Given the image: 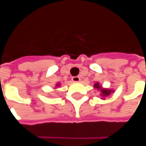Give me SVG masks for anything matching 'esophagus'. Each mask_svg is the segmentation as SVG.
Instances as JSON below:
<instances>
[{"mask_svg":"<svg viewBox=\"0 0 146 146\" xmlns=\"http://www.w3.org/2000/svg\"><path fill=\"white\" fill-rule=\"evenodd\" d=\"M72 80H73V82H80V78L79 76H73V78H72Z\"/></svg>","mask_w":146,"mask_h":146,"instance_id":"esophagus-1","label":"esophagus"}]
</instances>
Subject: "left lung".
<instances>
[{"mask_svg":"<svg viewBox=\"0 0 146 146\" xmlns=\"http://www.w3.org/2000/svg\"><path fill=\"white\" fill-rule=\"evenodd\" d=\"M94 88L95 89H97L98 92H99V96L101 97L102 100H105L106 97L111 95L113 93H114V90L113 89H110V88H103L102 86L100 84L99 82H96L94 84Z\"/></svg>","mask_w":146,"mask_h":146,"instance_id":"8db88e82","label":"left lung"}]
</instances>
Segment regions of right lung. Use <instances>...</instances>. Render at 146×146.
I'll list each match as a JSON object with an SVG mask.
<instances>
[{
  "mask_svg": "<svg viewBox=\"0 0 146 146\" xmlns=\"http://www.w3.org/2000/svg\"><path fill=\"white\" fill-rule=\"evenodd\" d=\"M60 83H56V84H55V87H54V88H58V87H60Z\"/></svg>",
  "mask_w": 146,
  "mask_h": 146,
  "instance_id": "right-lung-1",
  "label": "right lung"
}]
</instances>
